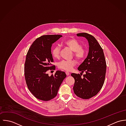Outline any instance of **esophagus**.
Masks as SVG:
<instances>
[{"label": "esophagus", "instance_id": "34e87169", "mask_svg": "<svg viewBox=\"0 0 126 126\" xmlns=\"http://www.w3.org/2000/svg\"><path fill=\"white\" fill-rule=\"evenodd\" d=\"M65 74H66V75L67 76H68L70 73H69V72H68V71H66V72H65Z\"/></svg>", "mask_w": 126, "mask_h": 126}]
</instances>
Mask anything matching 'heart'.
<instances>
[{"label": "heart", "instance_id": "b5f03b06", "mask_svg": "<svg viewBox=\"0 0 126 126\" xmlns=\"http://www.w3.org/2000/svg\"><path fill=\"white\" fill-rule=\"evenodd\" d=\"M63 44L73 51L74 56L79 62L82 61L86 55V50L82 47L81 43L75 38H69L64 41ZM51 54L54 58H59L60 55V47L57 46L51 50ZM76 62L74 60L70 61L63 60L59 62L58 66L59 68L70 71L76 65Z\"/></svg>", "mask_w": 126, "mask_h": 126}]
</instances>
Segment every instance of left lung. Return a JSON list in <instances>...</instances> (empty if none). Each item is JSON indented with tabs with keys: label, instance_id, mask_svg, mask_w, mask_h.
I'll list each match as a JSON object with an SVG mask.
<instances>
[{
	"label": "left lung",
	"instance_id": "obj_1",
	"mask_svg": "<svg viewBox=\"0 0 126 126\" xmlns=\"http://www.w3.org/2000/svg\"><path fill=\"white\" fill-rule=\"evenodd\" d=\"M85 37L89 43V53L78 69L86 74L82 78L80 74L72 73L75 79L73 90L75 94L82 99H89L97 94L102 88L105 78L106 63L103 49L96 39L87 33L77 34Z\"/></svg>",
	"mask_w": 126,
	"mask_h": 126
}]
</instances>
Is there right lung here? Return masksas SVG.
Wrapping results in <instances>:
<instances>
[{
    "mask_svg": "<svg viewBox=\"0 0 126 126\" xmlns=\"http://www.w3.org/2000/svg\"><path fill=\"white\" fill-rule=\"evenodd\" d=\"M62 37L47 35L38 38L26 55L24 66L26 84L32 94L40 100L48 101L54 98L66 77L65 72L61 71H57L51 76L47 74L48 70L55 69V66L51 64L53 62L52 45Z\"/></svg>",
    "mask_w": 126,
    "mask_h": 126,
    "instance_id": "right-lung-1",
    "label": "right lung"
}]
</instances>
